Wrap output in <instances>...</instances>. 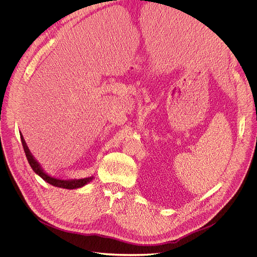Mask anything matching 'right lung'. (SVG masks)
<instances>
[{
  "label": "right lung",
  "instance_id": "1",
  "mask_svg": "<svg viewBox=\"0 0 257 257\" xmlns=\"http://www.w3.org/2000/svg\"><path fill=\"white\" fill-rule=\"evenodd\" d=\"M20 138H21V142L23 145V150L24 153L26 155L27 161L31 167V169L33 170V172L39 175L42 179H44L46 182H48L49 184L55 186V187H59V188H64V189H77V188H81L85 185H87L89 182L92 181V179H94L93 176L91 177H87V178H82V179H72V180H63V179H59V178H55L51 175H49L41 166V164L35 160V158L32 156V154L30 153L28 146L23 138V135L20 132Z\"/></svg>",
  "mask_w": 257,
  "mask_h": 257
}]
</instances>
